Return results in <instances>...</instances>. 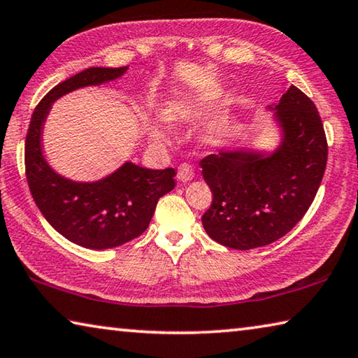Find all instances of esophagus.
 I'll return each instance as SVG.
<instances>
[{
	"label": "esophagus",
	"mask_w": 358,
	"mask_h": 358,
	"mask_svg": "<svg viewBox=\"0 0 358 358\" xmlns=\"http://www.w3.org/2000/svg\"><path fill=\"white\" fill-rule=\"evenodd\" d=\"M192 177H194V167L191 164H187V162H181L177 169V178L180 181H183V183H186V181L192 180Z\"/></svg>",
	"instance_id": "1"
}]
</instances>
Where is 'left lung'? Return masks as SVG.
<instances>
[{
  "mask_svg": "<svg viewBox=\"0 0 358 358\" xmlns=\"http://www.w3.org/2000/svg\"><path fill=\"white\" fill-rule=\"evenodd\" d=\"M275 117L282 141L273 153L220 151L201 161L213 192L203 229L227 248L246 251L284 237L311 207L322 181L329 147L314 102L292 85Z\"/></svg>",
  "mask_w": 358,
  "mask_h": 358,
  "instance_id": "obj_1",
  "label": "left lung"
}]
</instances>
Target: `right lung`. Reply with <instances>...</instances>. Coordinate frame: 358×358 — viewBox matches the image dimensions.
I'll use <instances>...</instances> for the list:
<instances>
[{"label": "right lung", "mask_w": 358, "mask_h": 358, "mask_svg": "<svg viewBox=\"0 0 358 358\" xmlns=\"http://www.w3.org/2000/svg\"><path fill=\"white\" fill-rule=\"evenodd\" d=\"M123 68H88L52 88L36 106L25 141L27 181L48 224L76 245L107 250L137 238L147 230L159 197L175 187V171H151L126 162L93 183L58 175L42 156L41 134L53 101L77 88L115 80Z\"/></svg>", "instance_id": "right-lung-1"}]
</instances>
